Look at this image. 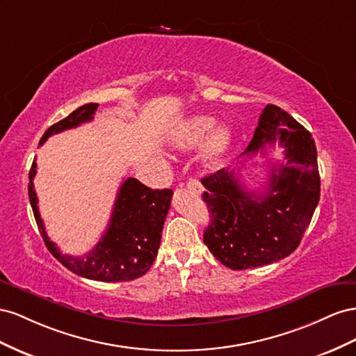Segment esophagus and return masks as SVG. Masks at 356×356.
<instances>
[{"label": "esophagus", "mask_w": 356, "mask_h": 356, "mask_svg": "<svg viewBox=\"0 0 356 356\" xmlns=\"http://www.w3.org/2000/svg\"><path fill=\"white\" fill-rule=\"evenodd\" d=\"M188 189H189L191 192H195V194H200V192L202 191V186H201V184H200V180H197V179H189V181H188Z\"/></svg>", "instance_id": "esophagus-1"}]
</instances>
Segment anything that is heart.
Returning a JSON list of instances; mask_svg holds the SVG:
<instances>
[{"label":"heart","mask_w":356,"mask_h":356,"mask_svg":"<svg viewBox=\"0 0 356 356\" xmlns=\"http://www.w3.org/2000/svg\"><path fill=\"white\" fill-rule=\"evenodd\" d=\"M213 127H215V119L210 116L191 118L179 129L176 143L180 147H192L210 134L204 146V156L207 161L215 162L228 150L232 140V129L228 125H220L211 131Z\"/></svg>","instance_id":"b5f03b06"}]
</instances>
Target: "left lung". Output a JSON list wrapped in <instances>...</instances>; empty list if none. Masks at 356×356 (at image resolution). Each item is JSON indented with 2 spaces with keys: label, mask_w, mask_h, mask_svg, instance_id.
<instances>
[{
  "label": "left lung",
  "mask_w": 356,
  "mask_h": 356,
  "mask_svg": "<svg viewBox=\"0 0 356 356\" xmlns=\"http://www.w3.org/2000/svg\"><path fill=\"white\" fill-rule=\"evenodd\" d=\"M285 147V162L274 164L261 194L243 186L234 170H219L201 179L202 200L210 213L204 243L231 270L277 262L296 250L319 202L321 177L312 134L285 110H262L253 138L243 155L267 145Z\"/></svg>",
  "instance_id": "1"
}]
</instances>
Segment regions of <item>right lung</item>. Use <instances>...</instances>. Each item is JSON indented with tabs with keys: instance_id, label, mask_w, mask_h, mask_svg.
I'll return each instance as SVG.
<instances>
[{
	"instance_id": "add662e5",
	"label": "right lung",
	"mask_w": 356,
	"mask_h": 356,
	"mask_svg": "<svg viewBox=\"0 0 356 356\" xmlns=\"http://www.w3.org/2000/svg\"><path fill=\"white\" fill-rule=\"evenodd\" d=\"M97 107V103L85 104L65 119L56 122L43 134L40 146L50 136L92 120ZM35 172L37 162L34 161L29 170V202L46 248L64 267L77 276L99 282H128L138 279L149 271L158 255L161 232L171 204V189H150L134 177L127 179L119 188L104 236L86 255L71 257L64 255L46 234L33 184Z\"/></svg>"
}]
</instances>
